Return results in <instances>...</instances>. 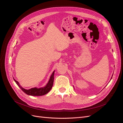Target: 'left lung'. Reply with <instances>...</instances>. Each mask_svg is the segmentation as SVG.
Wrapping results in <instances>:
<instances>
[{"label":"left lung","instance_id":"8db88e82","mask_svg":"<svg viewBox=\"0 0 123 123\" xmlns=\"http://www.w3.org/2000/svg\"><path fill=\"white\" fill-rule=\"evenodd\" d=\"M112 77H111V79H112Z\"/></svg>","mask_w":123,"mask_h":123}]
</instances>
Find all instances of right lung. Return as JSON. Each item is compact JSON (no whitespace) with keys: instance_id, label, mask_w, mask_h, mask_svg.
I'll list each match as a JSON object with an SVG mask.
<instances>
[{"instance_id":"add662e5","label":"right lung","mask_w":123,"mask_h":123,"mask_svg":"<svg viewBox=\"0 0 123 123\" xmlns=\"http://www.w3.org/2000/svg\"><path fill=\"white\" fill-rule=\"evenodd\" d=\"M54 72L55 71H54L52 74H51L50 80L49 81H48L47 84L46 85V86L43 88H37L35 87V88H33L30 89H29V90H27V89H25L22 87L17 80H16L15 79H14V80L15 81L16 84L20 87V88L25 93V94L29 95H32V96H42L48 93L50 91L52 88L53 82H54Z\"/></svg>"}]
</instances>
